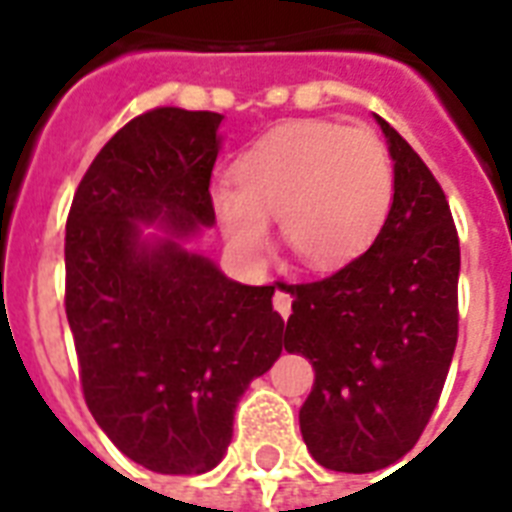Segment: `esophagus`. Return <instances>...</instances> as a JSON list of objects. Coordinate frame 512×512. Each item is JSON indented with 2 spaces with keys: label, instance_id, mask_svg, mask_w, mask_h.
<instances>
[{
  "label": "esophagus",
  "instance_id": "34e87169",
  "mask_svg": "<svg viewBox=\"0 0 512 512\" xmlns=\"http://www.w3.org/2000/svg\"><path fill=\"white\" fill-rule=\"evenodd\" d=\"M273 308L279 311L281 319H287L289 313H292V297H289L287 292L276 289V295H273Z\"/></svg>",
  "mask_w": 512,
  "mask_h": 512
}]
</instances>
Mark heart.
Returning <instances> with one entry per match:
<instances>
[{
	"label": "heart",
	"instance_id": "b5f03b06",
	"mask_svg": "<svg viewBox=\"0 0 512 512\" xmlns=\"http://www.w3.org/2000/svg\"><path fill=\"white\" fill-rule=\"evenodd\" d=\"M233 180L212 188L233 247L260 255L268 220H279L284 244L319 271L350 263L377 239L396 193L388 146L364 124H281L239 156Z\"/></svg>",
	"mask_w": 512,
	"mask_h": 512
}]
</instances>
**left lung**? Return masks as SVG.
Returning a JSON list of instances; mask_svg holds the SVG:
<instances>
[{"label": "left lung", "mask_w": 512, "mask_h": 512, "mask_svg": "<svg viewBox=\"0 0 512 512\" xmlns=\"http://www.w3.org/2000/svg\"><path fill=\"white\" fill-rule=\"evenodd\" d=\"M396 193L364 255L327 279L284 284V348L311 358L300 430L313 460L372 473L401 460L428 425L457 345L460 236L444 188L417 151L377 116Z\"/></svg>", "instance_id": "1"}]
</instances>
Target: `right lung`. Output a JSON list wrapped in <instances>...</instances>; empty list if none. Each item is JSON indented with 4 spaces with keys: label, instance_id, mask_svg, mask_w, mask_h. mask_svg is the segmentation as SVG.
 Returning <instances> with one entry per match:
<instances>
[{
    "label": "right lung",
    "instance_id": "1",
    "mask_svg": "<svg viewBox=\"0 0 512 512\" xmlns=\"http://www.w3.org/2000/svg\"><path fill=\"white\" fill-rule=\"evenodd\" d=\"M223 116L175 106L127 122L92 159L66 220V316L84 401L132 462L199 476L223 460L241 393L281 356L271 287H247L177 241L215 223Z\"/></svg>",
    "mask_w": 512,
    "mask_h": 512
}]
</instances>
